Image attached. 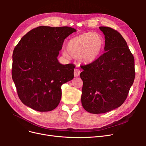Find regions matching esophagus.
I'll list each match as a JSON object with an SVG mask.
<instances>
[{"mask_svg":"<svg viewBox=\"0 0 146 146\" xmlns=\"http://www.w3.org/2000/svg\"><path fill=\"white\" fill-rule=\"evenodd\" d=\"M80 70L79 69H76L74 70V77H78L79 76H80Z\"/></svg>","mask_w":146,"mask_h":146,"instance_id":"34e87169","label":"esophagus"}]
</instances>
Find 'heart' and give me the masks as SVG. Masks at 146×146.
<instances>
[{"instance_id":"heart-1","label":"heart","mask_w":146,"mask_h":146,"mask_svg":"<svg viewBox=\"0 0 146 146\" xmlns=\"http://www.w3.org/2000/svg\"><path fill=\"white\" fill-rule=\"evenodd\" d=\"M105 39L101 35L91 32L80 34L70 38L66 44V57L69 55L78 57L82 63L90 64L95 62L102 54Z\"/></svg>"}]
</instances>
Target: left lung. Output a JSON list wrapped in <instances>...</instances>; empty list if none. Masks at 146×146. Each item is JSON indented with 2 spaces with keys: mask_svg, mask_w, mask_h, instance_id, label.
Returning <instances> with one entry per match:
<instances>
[{
  "mask_svg": "<svg viewBox=\"0 0 146 146\" xmlns=\"http://www.w3.org/2000/svg\"><path fill=\"white\" fill-rule=\"evenodd\" d=\"M105 35V53L95 62L82 66V104L92 114L105 113L124 102L135 80L134 57L116 30L100 27Z\"/></svg>",
  "mask_w": 146,
  "mask_h": 146,
  "instance_id": "obj_1",
  "label": "left lung"
}]
</instances>
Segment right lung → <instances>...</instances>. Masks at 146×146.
<instances>
[{
  "instance_id": "obj_1",
  "label": "right lung",
  "mask_w": 146,
  "mask_h": 146,
  "mask_svg": "<svg viewBox=\"0 0 146 146\" xmlns=\"http://www.w3.org/2000/svg\"><path fill=\"white\" fill-rule=\"evenodd\" d=\"M69 27L39 26L21 38L13 53L12 78L19 98L36 111L54 110L61 85L74 78L75 66L58 60L64 39L76 32Z\"/></svg>"
}]
</instances>
